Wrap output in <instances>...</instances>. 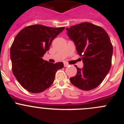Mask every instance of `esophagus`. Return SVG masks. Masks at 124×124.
<instances>
[{
	"label": "esophagus",
	"mask_w": 124,
	"mask_h": 124,
	"mask_svg": "<svg viewBox=\"0 0 124 124\" xmlns=\"http://www.w3.org/2000/svg\"><path fill=\"white\" fill-rule=\"evenodd\" d=\"M68 66H69V64L67 63H64V67H67Z\"/></svg>",
	"instance_id": "34e87169"
}]
</instances>
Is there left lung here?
I'll return each mask as SVG.
<instances>
[{"label": "left lung", "instance_id": "left-lung-1", "mask_svg": "<svg viewBox=\"0 0 124 124\" xmlns=\"http://www.w3.org/2000/svg\"><path fill=\"white\" fill-rule=\"evenodd\" d=\"M67 35L82 56L83 67L71 77V83L84 91H89L101 84L112 65L113 46L107 32L100 26L84 22L66 28Z\"/></svg>", "mask_w": 124, "mask_h": 124}]
</instances>
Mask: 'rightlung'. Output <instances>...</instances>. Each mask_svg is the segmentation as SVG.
<instances>
[{
  "instance_id": "1",
  "label": "right lung",
  "mask_w": 124,
  "mask_h": 124,
  "mask_svg": "<svg viewBox=\"0 0 124 124\" xmlns=\"http://www.w3.org/2000/svg\"><path fill=\"white\" fill-rule=\"evenodd\" d=\"M64 29L33 24L23 28L15 38L10 49L12 72L29 92L47 89L53 84L56 71L63 67V62L50 63L42 57Z\"/></svg>"
}]
</instances>
